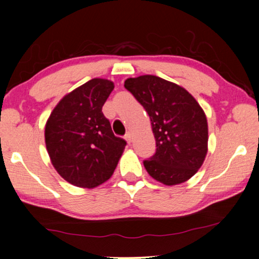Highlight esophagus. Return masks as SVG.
<instances>
[{
  "mask_svg": "<svg viewBox=\"0 0 259 259\" xmlns=\"http://www.w3.org/2000/svg\"><path fill=\"white\" fill-rule=\"evenodd\" d=\"M125 139L127 140V143H128V144L132 143V134H131L130 132H127L126 136H125Z\"/></svg>",
  "mask_w": 259,
  "mask_h": 259,
  "instance_id": "obj_1",
  "label": "esophagus"
}]
</instances>
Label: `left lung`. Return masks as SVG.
Instances as JSON below:
<instances>
[{"label":"left lung","instance_id":"obj_1","mask_svg":"<svg viewBox=\"0 0 259 259\" xmlns=\"http://www.w3.org/2000/svg\"><path fill=\"white\" fill-rule=\"evenodd\" d=\"M125 88L151 119L157 150L144 160L148 175L168 186L189 180L207 153L208 130L203 108L185 88L155 75L130 77Z\"/></svg>","mask_w":259,"mask_h":259}]
</instances>
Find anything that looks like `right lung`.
<instances>
[{
  "label": "right lung",
  "mask_w": 259,
  "mask_h": 259,
  "mask_svg": "<svg viewBox=\"0 0 259 259\" xmlns=\"http://www.w3.org/2000/svg\"><path fill=\"white\" fill-rule=\"evenodd\" d=\"M113 88L106 79L87 81L60 100L46 123L52 164L74 186L93 189L108 180L126 146L102 113Z\"/></svg>",
  "instance_id": "right-lung-1"
}]
</instances>
